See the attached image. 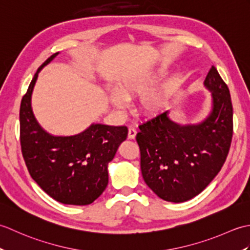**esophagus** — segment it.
Returning <instances> with one entry per match:
<instances>
[{"label": "esophagus", "instance_id": "esophagus-1", "mask_svg": "<svg viewBox=\"0 0 250 250\" xmlns=\"http://www.w3.org/2000/svg\"><path fill=\"white\" fill-rule=\"evenodd\" d=\"M136 129L135 128H129V132H128V137L130 140H134L135 139V136H136Z\"/></svg>", "mask_w": 250, "mask_h": 250}]
</instances>
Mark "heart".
Wrapping results in <instances>:
<instances>
[{
  "instance_id": "1",
  "label": "heart",
  "mask_w": 250,
  "mask_h": 250,
  "mask_svg": "<svg viewBox=\"0 0 250 250\" xmlns=\"http://www.w3.org/2000/svg\"><path fill=\"white\" fill-rule=\"evenodd\" d=\"M166 74V66L159 65L147 70H140L121 78L109 100L115 107L124 109L129 100L141 95L137 102V111L142 116H155L166 109L171 101L172 89L164 83L154 87L159 79Z\"/></svg>"
}]
</instances>
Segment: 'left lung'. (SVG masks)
Wrapping results in <instances>:
<instances>
[{
	"mask_svg": "<svg viewBox=\"0 0 250 250\" xmlns=\"http://www.w3.org/2000/svg\"><path fill=\"white\" fill-rule=\"evenodd\" d=\"M211 109L195 125H180L169 110L142 124L136 135L146 185L159 198L182 203L201 193L219 173L233 134L229 88L211 66L204 81Z\"/></svg>",
	"mask_w": 250,
	"mask_h": 250,
	"instance_id": "obj_1",
	"label": "left lung"
}]
</instances>
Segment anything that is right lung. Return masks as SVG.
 Returning <instances> with one entry per match:
<instances>
[{
  "instance_id": "obj_1",
  "label": "right lung",
  "mask_w": 250,
  "mask_h": 250,
  "mask_svg": "<svg viewBox=\"0 0 250 250\" xmlns=\"http://www.w3.org/2000/svg\"><path fill=\"white\" fill-rule=\"evenodd\" d=\"M58 55L39 67L21 100V151L31 177L52 199L63 204L88 205L107 187L108 163L128 136V128L92 124L71 136H56L42 128L32 110V92L41 70Z\"/></svg>"
}]
</instances>
